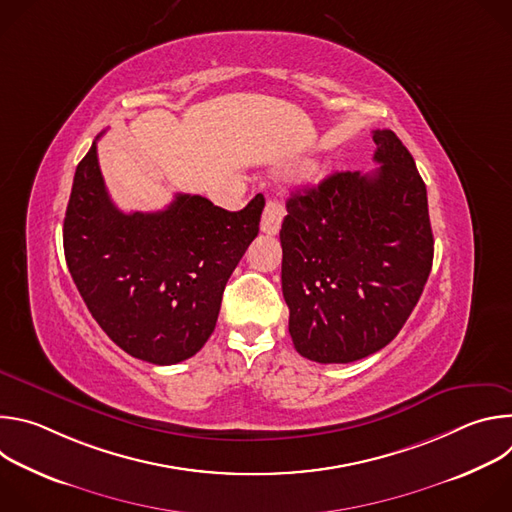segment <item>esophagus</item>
Listing matches in <instances>:
<instances>
[{
    "instance_id": "34e87169",
    "label": "esophagus",
    "mask_w": 512,
    "mask_h": 512,
    "mask_svg": "<svg viewBox=\"0 0 512 512\" xmlns=\"http://www.w3.org/2000/svg\"><path fill=\"white\" fill-rule=\"evenodd\" d=\"M285 216V208L277 200H267L263 214H261V231L265 235H277L281 229V221Z\"/></svg>"
}]
</instances>
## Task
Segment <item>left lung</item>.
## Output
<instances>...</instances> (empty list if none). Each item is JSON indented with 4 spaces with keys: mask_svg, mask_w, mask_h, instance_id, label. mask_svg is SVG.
Returning <instances> with one entry per match:
<instances>
[{
    "mask_svg": "<svg viewBox=\"0 0 512 512\" xmlns=\"http://www.w3.org/2000/svg\"><path fill=\"white\" fill-rule=\"evenodd\" d=\"M373 139L375 172H334L285 204L279 239L289 334L302 356L322 364L387 346L431 271L425 184L391 129Z\"/></svg>",
    "mask_w": 512,
    "mask_h": 512,
    "instance_id": "obj_1",
    "label": "left lung"
}]
</instances>
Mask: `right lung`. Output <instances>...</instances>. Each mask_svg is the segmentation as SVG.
<instances>
[{
  "label": "right lung",
  "mask_w": 512,
  "mask_h": 512,
  "mask_svg": "<svg viewBox=\"0 0 512 512\" xmlns=\"http://www.w3.org/2000/svg\"><path fill=\"white\" fill-rule=\"evenodd\" d=\"M263 194L229 212L176 194L158 212L119 210L97 141L81 160L64 216V257L89 312L127 354L176 364L210 338L225 285L259 233Z\"/></svg>",
  "instance_id": "obj_1"
}]
</instances>
